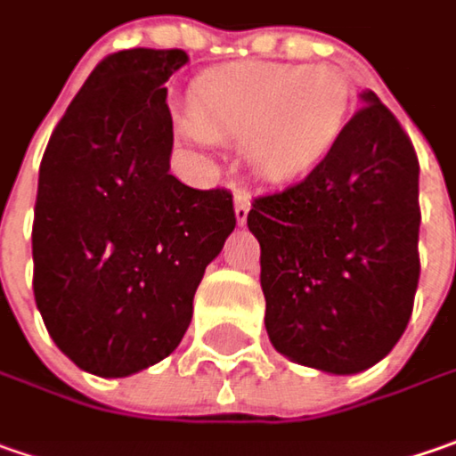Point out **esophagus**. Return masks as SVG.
<instances>
[{
  "mask_svg": "<svg viewBox=\"0 0 456 456\" xmlns=\"http://www.w3.org/2000/svg\"><path fill=\"white\" fill-rule=\"evenodd\" d=\"M249 214V193L248 191H237L234 193V216H237V224H245Z\"/></svg>",
  "mask_w": 456,
  "mask_h": 456,
  "instance_id": "obj_1",
  "label": "esophagus"
}]
</instances>
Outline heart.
Wrapping results in <instances>:
<instances>
[{
	"label": "heart",
	"mask_w": 456,
	"mask_h": 456,
	"mask_svg": "<svg viewBox=\"0 0 456 456\" xmlns=\"http://www.w3.org/2000/svg\"><path fill=\"white\" fill-rule=\"evenodd\" d=\"M352 107L349 84L329 66H237L207 76L183 132L199 145L242 137L245 158L267 181L314 168L339 140Z\"/></svg>",
	"instance_id": "b5f03b06"
}]
</instances>
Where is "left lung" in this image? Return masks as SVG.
Listing matches in <instances>:
<instances>
[{
    "instance_id": "obj_1",
    "label": "left lung",
    "mask_w": 456,
    "mask_h": 456,
    "mask_svg": "<svg viewBox=\"0 0 456 456\" xmlns=\"http://www.w3.org/2000/svg\"><path fill=\"white\" fill-rule=\"evenodd\" d=\"M304 181L248 214L273 346L298 365L354 375L406 331L419 288V158L372 94Z\"/></svg>"
}]
</instances>
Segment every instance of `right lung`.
<instances>
[{"label": "right lung", "mask_w": 456, "mask_h": 456, "mask_svg": "<svg viewBox=\"0 0 456 456\" xmlns=\"http://www.w3.org/2000/svg\"><path fill=\"white\" fill-rule=\"evenodd\" d=\"M183 50L107 55L50 134L32 222V290L58 349L127 378L181 345L193 293L237 224L227 189L170 175L166 81Z\"/></svg>", "instance_id": "add662e5"}]
</instances>
